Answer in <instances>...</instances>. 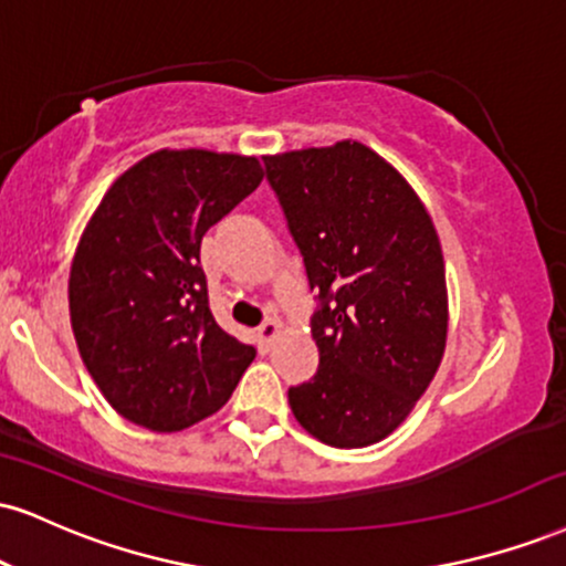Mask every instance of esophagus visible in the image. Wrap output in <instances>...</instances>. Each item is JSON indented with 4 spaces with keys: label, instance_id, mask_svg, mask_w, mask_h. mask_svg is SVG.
<instances>
[{
    "label": "esophagus",
    "instance_id": "34e87169",
    "mask_svg": "<svg viewBox=\"0 0 566 566\" xmlns=\"http://www.w3.org/2000/svg\"><path fill=\"white\" fill-rule=\"evenodd\" d=\"M279 332H282V324L274 322V318H269V322H263L261 326H258V343H261L263 348H269L271 339H274Z\"/></svg>",
    "mask_w": 566,
    "mask_h": 566
}]
</instances>
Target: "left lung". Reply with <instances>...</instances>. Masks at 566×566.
<instances>
[{
  "mask_svg": "<svg viewBox=\"0 0 566 566\" xmlns=\"http://www.w3.org/2000/svg\"><path fill=\"white\" fill-rule=\"evenodd\" d=\"M263 163L316 292L318 369L290 387V408L326 446H371L408 417L446 350L438 231L403 176L358 142Z\"/></svg>",
  "mask_w": 566,
  "mask_h": 566,
  "instance_id": "left-lung-1",
  "label": "left lung"
}]
</instances>
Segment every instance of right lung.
I'll list each match as a JSON object with an SVG mask.
<instances>
[{
  "instance_id": "right-lung-1",
  "label": "right lung",
  "mask_w": 566,
  "mask_h": 566,
  "mask_svg": "<svg viewBox=\"0 0 566 566\" xmlns=\"http://www.w3.org/2000/svg\"><path fill=\"white\" fill-rule=\"evenodd\" d=\"M263 179L255 158L160 149L115 179L86 223L67 301L81 358L120 417L179 432L229 400L255 348L216 324L206 231Z\"/></svg>"
}]
</instances>
